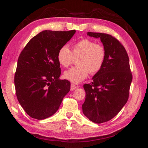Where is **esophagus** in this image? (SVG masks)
I'll list each match as a JSON object with an SVG mask.
<instances>
[{"label": "esophagus", "instance_id": "34e87169", "mask_svg": "<svg viewBox=\"0 0 148 148\" xmlns=\"http://www.w3.org/2000/svg\"><path fill=\"white\" fill-rule=\"evenodd\" d=\"M77 86H76V85H74V84H71V91H74V90H75L76 89V88H77Z\"/></svg>", "mask_w": 148, "mask_h": 148}]
</instances>
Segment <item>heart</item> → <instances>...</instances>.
<instances>
[{
    "instance_id": "b5f03b06",
    "label": "heart",
    "mask_w": 148,
    "mask_h": 148,
    "mask_svg": "<svg viewBox=\"0 0 148 148\" xmlns=\"http://www.w3.org/2000/svg\"><path fill=\"white\" fill-rule=\"evenodd\" d=\"M106 57V50L103 45L96 44L89 39H82L74 44L71 51L64 46L57 53V61L64 68L73 63L74 59L77 66L64 72V76L72 83L78 84L90 74L101 71Z\"/></svg>"
}]
</instances>
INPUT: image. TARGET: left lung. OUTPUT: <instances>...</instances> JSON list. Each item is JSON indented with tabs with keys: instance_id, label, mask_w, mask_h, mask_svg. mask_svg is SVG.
I'll use <instances>...</instances> for the list:
<instances>
[{
	"instance_id": "left-lung-1",
	"label": "left lung",
	"mask_w": 148,
	"mask_h": 148,
	"mask_svg": "<svg viewBox=\"0 0 148 148\" xmlns=\"http://www.w3.org/2000/svg\"><path fill=\"white\" fill-rule=\"evenodd\" d=\"M87 35L101 39L106 57L91 83L84 85L86 100L82 110L90 121L102 123L116 116L126 104L132 76L128 54L118 40L100 32H88Z\"/></svg>"
}]
</instances>
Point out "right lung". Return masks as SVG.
<instances>
[{
    "mask_svg": "<svg viewBox=\"0 0 148 148\" xmlns=\"http://www.w3.org/2000/svg\"><path fill=\"white\" fill-rule=\"evenodd\" d=\"M75 32L42 31L30 40L19 55L14 77L16 96L32 118L41 120L53 115L71 89L69 81L59 79L57 53Z\"/></svg>",
    "mask_w": 148,
    "mask_h": 148,
    "instance_id": "add662e5",
    "label": "right lung"
}]
</instances>
